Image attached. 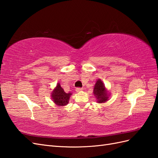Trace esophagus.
<instances>
[{
  "instance_id": "1",
  "label": "esophagus",
  "mask_w": 158,
  "mask_h": 158,
  "mask_svg": "<svg viewBox=\"0 0 158 158\" xmlns=\"http://www.w3.org/2000/svg\"><path fill=\"white\" fill-rule=\"evenodd\" d=\"M83 89L81 88V87H77V88L76 89V91L77 92H80V91H83Z\"/></svg>"
}]
</instances>
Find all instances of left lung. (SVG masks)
<instances>
[{
  "label": "left lung",
  "mask_w": 158,
  "mask_h": 158,
  "mask_svg": "<svg viewBox=\"0 0 158 158\" xmlns=\"http://www.w3.org/2000/svg\"><path fill=\"white\" fill-rule=\"evenodd\" d=\"M94 94L99 103L106 102L109 98V94L105 87L104 83L101 79H98L94 86Z\"/></svg>",
  "instance_id": "obj_1"
}]
</instances>
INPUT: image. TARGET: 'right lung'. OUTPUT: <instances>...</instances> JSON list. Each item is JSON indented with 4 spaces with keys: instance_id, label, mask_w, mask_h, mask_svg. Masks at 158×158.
I'll return each instance as SVG.
<instances>
[{
    "instance_id": "right-lung-1",
    "label": "right lung",
    "mask_w": 158,
    "mask_h": 158,
    "mask_svg": "<svg viewBox=\"0 0 158 158\" xmlns=\"http://www.w3.org/2000/svg\"><path fill=\"white\" fill-rule=\"evenodd\" d=\"M71 95V93L67 94L60 87V83H57L56 87L52 92L51 98L53 102L58 106H64L68 104Z\"/></svg>"
}]
</instances>
